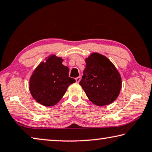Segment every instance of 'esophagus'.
<instances>
[{"instance_id": "1", "label": "esophagus", "mask_w": 152, "mask_h": 152, "mask_svg": "<svg viewBox=\"0 0 152 152\" xmlns=\"http://www.w3.org/2000/svg\"><path fill=\"white\" fill-rule=\"evenodd\" d=\"M75 80H76L77 83H79V81H81V77H77L75 79Z\"/></svg>"}]
</instances>
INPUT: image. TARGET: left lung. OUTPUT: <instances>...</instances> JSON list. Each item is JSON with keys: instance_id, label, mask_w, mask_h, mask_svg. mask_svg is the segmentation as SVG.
<instances>
[{"instance_id": "8db88e82", "label": "left lung", "mask_w": 152, "mask_h": 152, "mask_svg": "<svg viewBox=\"0 0 152 152\" xmlns=\"http://www.w3.org/2000/svg\"><path fill=\"white\" fill-rule=\"evenodd\" d=\"M86 69L79 85L91 102L98 106L108 105L120 94L121 77L106 56L93 53L86 58Z\"/></svg>"}]
</instances>
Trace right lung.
<instances>
[{
    "label": "right lung",
    "instance_id": "add662e5",
    "mask_svg": "<svg viewBox=\"0 0 152 152\" xmlns=\"http://www.w3.org/2000/svg\"><path fill=\"white\" fill-rule=\"evenodd\" d=\"M63 59L50 54L41 62L29 79V89L36 102L45 106H52L61 100L68 87L75 82L69 77V68Z\"/></svg>",
    "mask_w": 152,
    "mask_h": 152
}]
</instances>
